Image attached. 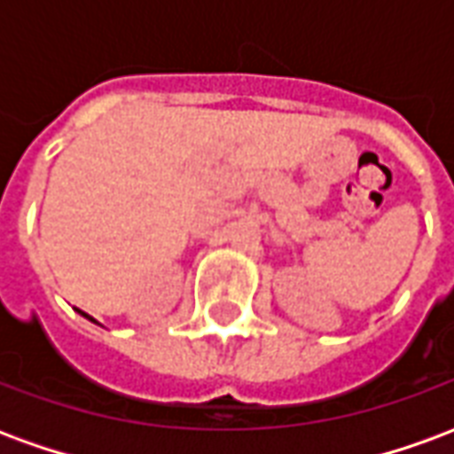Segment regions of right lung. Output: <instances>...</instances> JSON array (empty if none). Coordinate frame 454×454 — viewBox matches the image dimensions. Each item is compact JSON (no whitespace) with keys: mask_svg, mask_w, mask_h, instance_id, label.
<instances>
[{"mask_svg":"<svg viewBox=\"0 0 454 454\" xmlns=\"http://www.w3.org/2000/svg\"><path fill=\"white\" fill-rule=\"evenodd\" d=\"M82 316H87V314H82ZM87 318H90V316H87ZM92 321H94V318H92Z\"/></svg>","mask_w":454,"mask_h":454,"instance_id":"1","label":"right lung"}]
</instances>
